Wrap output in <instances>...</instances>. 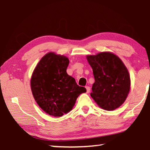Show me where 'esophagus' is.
Here are the masks:
<instances>
[{"label": "esophagus", "instance_id": "1", "mask_svg": "<svg viewBox=\"0 0 150 150\" xmlns=\"http://www.w3.org/2000/svg\"><path fill=\"white\" fill-rule=\"evenodd\" d=\"M86 92L87 93H89L90 92V91H91V88H90L89 86H86Z\"/></svg>", "mask_w": 150, "mask_h": 150}]
</instances>
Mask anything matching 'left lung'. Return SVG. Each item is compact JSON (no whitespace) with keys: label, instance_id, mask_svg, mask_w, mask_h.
Returning a JSON list of instances; mask_svg holds the SVG:
<instances>
[{"label":"left lung","instance_id":"left-lung-1","mask_svg":"<svg viewBox=\"0 0 150 150\" xmlns=\"http://www.w3.org/2000/svg\"><path fill=\"white\" fill-rule=\"evenodd\" d=\"M86 59L95 80L91 97L105 110L112 111L120 107L126 100L130 86L129 73L123 62L110 52L88 55Z\"/></svg>","mask_w":150,"mask_h":150}]
</instances>
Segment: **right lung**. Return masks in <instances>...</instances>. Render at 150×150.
Instances as JSON below:
<instances>
[{
	"mask_svg": "<svg viewBox=\"0 0 150 150\" xmlns=\"http://www.w3.org/2000/svg\"><path fill=\"white\" fill-rule=\"evenodd\" d=\"M69 63L66 56L48 52L40 59L31 78L35 101L46 113L56 117L69 112L78 96L86 91L67 73Z\"/></svg>",
	"mask_w": 150,
	"mask_h": 150,
	"instance_id": "1",
	"label": "right lung"
}]
</instances>
